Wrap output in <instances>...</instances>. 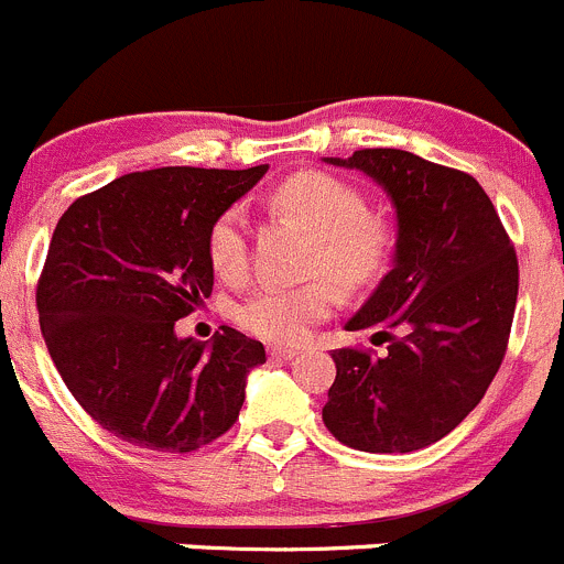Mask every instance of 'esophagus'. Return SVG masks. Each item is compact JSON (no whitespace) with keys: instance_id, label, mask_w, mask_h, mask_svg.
Returning a JSON list of instances; mask_svg holds the SVG:
<instances>
[{"instance_id":"1","label":"esophagus","mask_w":564,"mask_h":564,"mask_svg":"<svg viewBox=\"0 0 564 564\" xmlns=\"http://www.w3.org/2000/svg\"><path fill=\"white\" fill-rule=\"evenodd\" d=\"M269 356H271V359H295V356H299V350L282 348V345H271Z\"/></svg>"}]
</instances>
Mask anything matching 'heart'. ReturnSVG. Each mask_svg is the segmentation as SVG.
I'll return each instance as SVG.
<instances>
[{
	"label": "heart",
	"instance_id": "heart-1",
	"mask_svg": "<svg viewBox=\"0 0 564 564\" xmlns=\"http://www.w3.org/2000/svg\"><path fill=\"white\" fill-rule=\"evenodd\" d=\"M276 214L293 216L315 232L312 269L326 271L343 288L365 290L389 271L398 247L392 221L367 210V197L343 177L304 170L284 177L269 197ZM205 254L216 276L238 282L249 271V221L241 205L221 210L205 236ZM337 288L321 276L284 288L265 284L236 306V321L269 343H304L312 326L332 315Z\"/></svg>",
	"mask_w": 564,
	"mask_h": 564
}]
</instances>
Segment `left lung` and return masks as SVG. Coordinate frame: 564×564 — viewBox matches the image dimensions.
<instances>
[{"label":"left lung","mask_w":564,"mask_h":564,"mask_svg":"<svg viewBox=\"0 0 564 564\" xmlns=\"http://www.w3.org/2000/svg\"><path fill=\"white\" fill-rule=\"evenodd\" d=\"M328 161L381 183L398 208V249L394 269L345 323L376 328L387 350H334L323 422L361 453H414L455 431L499 372L518 299L516 247L466 172L394 148Z\"/></svg>","instance_id":"8db88e82"}]
</instances>
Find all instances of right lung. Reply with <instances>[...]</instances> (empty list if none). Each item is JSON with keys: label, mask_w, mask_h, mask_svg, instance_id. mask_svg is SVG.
Wrapping results in <instances>:
<instances>
[{"label": "right lung", "mask_w": 564, "mask_h": 564, "mask_svg": "<svg viewBox=\"0 0 564 564\" xmlns=\"http://www.w3.org/2000/svg\"><path fill=\"white\" fill-rule=\"evenodd\" d=\"M269 166L131 172L76 199L57 221L37 280V315L76 403L128 444L194 453L243 405L258 339L221 326L181 339L175 321L214 290L205 236Z\"/></svg>", "instance_id": "add662e5"}]
</instances>
